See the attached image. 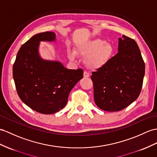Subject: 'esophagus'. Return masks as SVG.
Instances as JSON below:
<instances>
[{
  "instance_id": "34e87169",
  "label": "esophagus",
  "mask_w": 157,
  "mask_h": 157,
  "mask_svg": "<svg viewBox=\"0 0 157 157\" xmlns=\"http://www.w3.org/2000/svg\"><path fill=\"white\" fill-rule=\"evenodd\" d=\"M83 75H84V77H85V78L89 77V72H87V71H84Z\"/></svg>"
}]
</instances>
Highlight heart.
Returning a JSON list of instances; mask_svg holds the SVG:
<instances>
[{
	"label": "heart",
	"instance_id": "obj_1",
	"mask_svg": "<svg viewBox=\"0 0 157 157\" xmlns=\"http://www.w3.org/2000/svg\"><path fill=\"white\" fill-rule=\"evenodd\" d=\"M113 48L111 44L101 39H95L87 42L78 48V53L86 57V64L91 68H98L108 62L111 57ZM71 59H75L74 52L69 54Z\"/></svg>",
	"mask_w": 157,
	"mask_h": 157
}]
</instances>
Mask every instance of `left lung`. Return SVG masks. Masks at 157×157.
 <instances>
[{"label": "left lung", "mask_w": 157, "mask_h": 157, "mask_svg": "<svg viewBox=\"0 0 157 157\" xmlns=\"http://www.w3.org/2000/svg\"><path fill=\"white\" fill-rule=\"evenodd\" d=\"M118 52L90 76L94 102L105 111H119L139 97L142 89L145 64L135 40L123 36Z\"/></svg>", "instance_id": "left-lung-1"}]
</instances>
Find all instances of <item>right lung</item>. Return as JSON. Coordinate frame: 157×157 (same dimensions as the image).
<instances>
[{
    "instance_id": "right-lung-1",
    "label": "right lung",
    "mask_w": 157,
    "mask_h": 157,
    "mask_svg": "<svg viewBox=\"0 0 157 157\" xmlns=\"http://www.w3.org/2000/svg\"><path fill=\"white\" fill-rule=\"evenodd\" d=\"M55 40L52 32L34 35L19 49L13 68L15 86L21 101L45 114L63 109L71 90L83 77L81 68L67 69L59 62L44 60L39 56V42Z\"/></svg>"
}]
</instances>
